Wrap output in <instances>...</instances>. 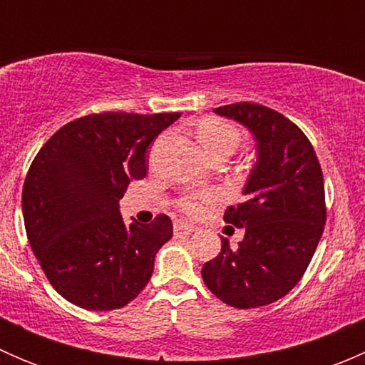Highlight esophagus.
<instances>
[{
	"label": "esophagus",
	"instance_id": "obj_1",
	"mask_svg": "<svg viewBox=\"0 0 365 365\" xmlns=\"http://www.w3.org/2000/svg\"><path fill=\"white\" fill-rule=\"evenodd\" d=\"M194 231V227L187 222H175V235L176 237H182V235H190Z\"/></svg>",
	"mask_w": 365,
	"mask_h": 365
}]
</instances>
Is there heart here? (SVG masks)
I'll return each instance as SVG.
<instances>
[{
  "label": "heart",
  "mask_w": 365,
  "mask_h": 365,
  "mask_svg": "<svg viewBox=\"0 0 365 365\" xmlns=\"http://www.w3.org/2000/svg\"><path fill=\"white\" fill-rule=\"evenodd\" d=\"M197 138L212 157L219 152H235L242 143V132L230 121L212 118V120L201 121L197 127ZM217 201H219V194L213 190H196V192L183 194L178 200V206L187 215L197 217Z\"/></svg>",
  "instance_id": "obj_1"
}]
</instances>
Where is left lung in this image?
Listing matches in <instances>:
<instances>
[{"label":"left lung","mask_w":365,"mask_h":365,"mask_svg":"<svg viewBox=\"0 0 365 365\" xmlns=\"http://www.w3.org/2000/svg\"><path fill=\"white\" fill-rule=\"evenodd\" d=\"M252 132L256 162L244 187V203L224 220L244 227L231 249L203 264L205 284L237 309L268 305L292 292L307 270L327 220L323 173L304 132L281 113L251 102L215 108Z\"/></svg>","instance_id":"obj_1"}]
</instances>
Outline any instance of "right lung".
<instances>
[{"label": "right lung", "instance_id": "1", "mask_svg": "<svg viewBox=\"0 0 365 365\" xmlns=\"http://www.w3.org/2000/svg\"><path fill=\"white\" fill-rule=\"evenodd\" d=\"M182 113H101L63 125L36 153L23 187L33 254L53 288L88 311L134 300L173 237L168 215L125 224L120 200L146 175V150Z\"/></svg>", "mask_w": 365, "mask_h": 365}]
</instances>
